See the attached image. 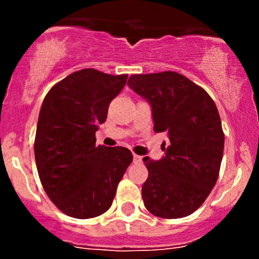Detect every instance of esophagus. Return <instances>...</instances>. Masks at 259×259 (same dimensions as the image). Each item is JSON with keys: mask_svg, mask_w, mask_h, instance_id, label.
<instances>
[{"mask_svg": "<svg viewBox=\"0 0 259 259\" xmlns=\"http://www.w3.org/2000/svg\"><path fill=\"white\" fill-rule=\"evenodd\" d=\"M133 160H134V163H142L143 156L137 155V154H134V155H133Z\"/></svg>", "mask_w": 259, "mask_h": 259, "instance_id": "34e87169", "label": "esophagus"}]
</instances>
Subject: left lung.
<instances>
[{"label":"left lung","mask_w":259,"mask_h":259,"mask_svg":"<svg viewBox=\"0 0 259 259\" xmlns=\"http://www.w3.org/2000/svg\"><path fill=\"white\" fill-rule=\"evenodd\" d=\"M127 85L150 104L154 132L169 138L163 158H143L149 171L142 188L145 208L160 218L189 215L218 179L224 149L218 109L204 89L178 72L132 75Z\"/></svg>","instance_id":"left-lung-1"}]
</instances>
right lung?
<instances>
[{
    "label": "right lung",
    "instance_id": "right-lung-1",
    "mask_svg": "<svg viewBox=\"0 0 259 259\" xmlns=\"http://www.w3.org/2000/svg\"><path fill=\"white\" fill-rule=\"evenodd\" d=\"M127 75L94 69L72 72L44 99L35 138V159L46 194L62 213L88 219L113 204L117 184L133 161L122 146H96L95 132Z\"/></svg>",
    "mask_w": 259,
    "mask_h": 259
}]
</instances>
